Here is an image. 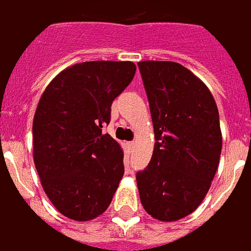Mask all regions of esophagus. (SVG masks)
Listing matches in <instances>:
<instances>
[{
    "label": "esophagus",
    "instance_id": "obj_1",
    "mask_svg": "<svg viewBox=\"0 0 251 251\" xmlns=\"http://www.w3.org/2000/svg\"><path fill=\"white\" fill-rule=\"evenodd\" d=\"M127 146H128V148H129V150H132V149H133V148H135V142H133V141L127 142Z\"/></svg>",
    "mask_w": 251,
    "mask_h": 251
}]
</instances>
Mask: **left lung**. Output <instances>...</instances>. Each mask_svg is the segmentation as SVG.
I'll list each match as a JSON object with an SVG mask.
<instances>
[{
    "mask_svg": "<svg viewBox=\"0 0 251 251\" xmlns=\"http://www.w3.org/2000/svg\"><path fill=\"white\" fill-rule=\"evenodd\" d=\"M153 120V155L137 172L145 211L160 222L182 219L201 205L219 166L222 131L211 92L176 62H138Z\"/></svg>",
    "mask_w": 251,
    "mask_h": 251,
    "instance_id": "left-lung-1",
    "label": "left lung"
}]
</instances>
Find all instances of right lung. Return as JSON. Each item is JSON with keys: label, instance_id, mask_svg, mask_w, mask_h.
Masks as SVG:
<instances>
[{"label": "right lung", "instance_id": "add662e5", "mask_svg": "<svg viewBox=\"0 0 251 251\" xmlns=\"http://www.w3.org/2000/svg\"><path fill=\"white\" fill-rule=\"evenodd\" d=\"M135 72L129 61L76 63L41 94L32 124L33 162L50 202L70 219L103 214L123 177V149L102 126Z\"/></svg>", "mask_w": 251, "mask_h": 251}]
</instances>
